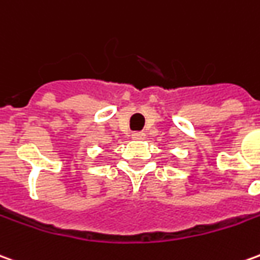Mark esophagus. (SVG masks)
I'll return each instance as SVG.
<instances>
[{"label":"esophagus","mask_w":260,"mask_h":260,"mask_svg":"<svg viewBox=\"0 0 260 260\" xmlns=\"http://www.w3.org/2000/svg\"><path fill=\"white\" fill-rule=\"evenodd\" d=\"M146 138V135L143 132H134L132 134V139H136V141H143Z\"/></svg>","instance_id":"34e87169"}]
</instances>
